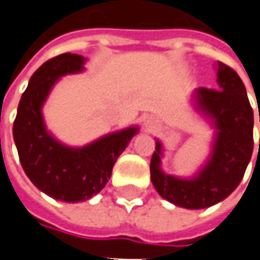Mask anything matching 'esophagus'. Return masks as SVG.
<instances>
[{"instance_id": "obj_1", "label": "esophagus", "mask_w": 260, "mask_h": 260, "mask_svg": "<svg viewBox=\"0 0 260 260\" xmlns=\"http://www.w3.org/2000/svg\"><path fill=\"white\" fill-rule=\"evenodd\" d=\"M147 128H149V131H152V128H153V123H147Z\"/></svg>"}]
</instances>
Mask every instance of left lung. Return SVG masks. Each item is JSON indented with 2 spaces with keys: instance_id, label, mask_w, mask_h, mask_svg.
<instances>
[{
  "instance_id": "left-lung-1",
  "label": "left lung",
  "mask_w": 260,
  "mask_h": 260,
  "mask_svg": "<svg viewBox=\"0 0 260 260\" xmlns=\"http://www.w3.org/2000/svg\"><path fill=\"white\" fill-rule=\"evenodd\" d=\"M217 83L219 89L197 90L198 107L214 120L217 129L211 159L200 174L190 180L164 174L159 141L152 154L150 178L154 189L162 198L183 208H207L229 197L241 183L253 153V108L244 83L223 62H217Z\"/></svg>"
}]
</instances>
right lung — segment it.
Listing matches in <instances>:
<instances>
[{
	"label": "right lung",
	"instance_id": "obj_1",
	"mask_svg": "<svg viewBox=\"0 0 260 260\" xmlns=\"http://www.w3.org/2000/svg\"><path fill=\"white\" fill-rule=\"evenodd\" d=\"M83 62V56L71 53L46 60L23 92L13 125L25 174L41 192L63 202H80L101 192L114 162L137 132V128L119 131L82 149L65 147L47 134L41 106L60 76L82 71Z\"/></svg>",
	"mask_w": 260,
	"mask_h": 260
}]
</instances>
